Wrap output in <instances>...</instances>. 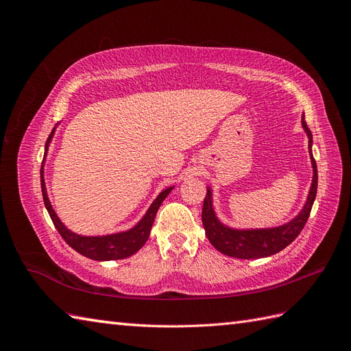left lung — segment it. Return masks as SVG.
Here are the masks:
<instances>
[{"instance_id":"obj_1","label":"left lung","mask_w":351,"mask_h":351,"mask_svg":"<svg viewBox=\"0 0 351 351\" xmlns=\"http://www.w3.org/2000/svg\"><path fill=\"white\" fill-rule=\"evenodd\" d=\"M302 127L309 139V155L313 169L312 184L309 195L304 202L302 210L291 221L285 222L278 227L271 228H232L222 222L214 208V199H212V189L208 186L204 208H202V224H204L206 237L212 246L221 253L231 258L239 259H259L267 258L285 249L289 244L295 240L300 231L306 226L307 218L311 215L313 202L317 190V168L312 154L313 137L302 115Z\"/></svg>"}]
</instances>
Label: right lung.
<instances>
[{
  "label": "right lung",
  "mask_w": 351,
  "mask_h": 351,
  "mask_svg": "<svg viewBox=\"0 0 351 351\" xmlns=\"http://www.w3.org/2000/svg\"><path fill=\"white\" fill-rule=\"evenodd\" d=\"M57 125L52 129L51 134L48 136V141L45 143V154H44V161H42L40 167V187H42V196H44V204L48 210V214L54 222V226L57 231L61 234V237L66 240V243L71 249L79 252L83 256H86L93 261H117V259H124L129 258L132 254H134L137 250H139L143 244L149 239L151 234V228L154 224V219L156 212L161 206L164 199L169 195V192L174 189V186L167 187L162 190L161 193L156 196V199L152 202V205L149 209L146 210V214L142 217V219L137 222L134 227L125 231L120 232H114V234H105V236H82L69 230L64 224H62L58 215L56 214V210L52 209L51 202L48 199L47 193V187H45V178H44V164H45V156L48 154V147L52 141V137L56 134Z\"/></svg>",
  "instance_id": "right-lung-1"
}]
</instances>
